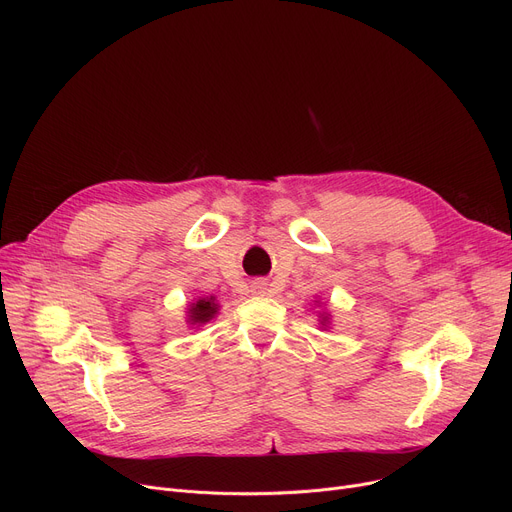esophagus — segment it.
<instances>
[{"mask_svg":"<svg viewBox=\"0 0 512 512\" xmlns=\"http://www.w3.org/2000/svg\"><path fill=\"white\" fill-rule=\"evenodd\" d=\"M257 288H259V286H257Z\"/></svg>","mask_w":512,"mask_h":512,"instance_id":"1","label":"esophagus"}]
</instances>
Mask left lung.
I'll use <instances>...</instances> for the list:
<instances>
[{
	"mask_svg": "<svg viewBox=\"0 0 512 512\" xmlns=\"http://www.w3.org/2000/svg\"><path fill=\"white\" fill-rule=\"evenodd\" d=\"M315 303H317V301H315ZM328 321H330V317H328V315L321 317V328H326V326H328Z\"/></svg>",
	"mask_w": 512,
	"mask_h": 512,
	"instance_id": "1",
	"label": "left lung"
}]
</instances>
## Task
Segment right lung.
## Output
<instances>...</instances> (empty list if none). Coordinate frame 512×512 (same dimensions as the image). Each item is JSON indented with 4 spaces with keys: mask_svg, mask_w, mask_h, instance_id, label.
Listing matches in <instances>:
<instances>
[{
    "mask_svg": "<svg viewBox=\"0 0 512 512\" xmlns=\"http://www.w3.org/2000/svg\"><path fill=\"white\" fill-rule=\"evenodd\" d=\"M218 311H220V305L215 301V297H199L195 303L188 305L186 321L191 326H203L218 315Z\"/></svg>",
    "mask_w": 512,
    "mask_h": 512,
    "instance_id": "1",
    "label": "right lung"
}]
</instances>
